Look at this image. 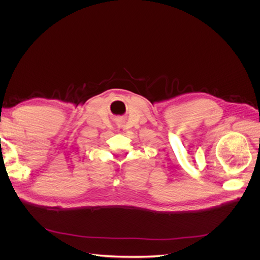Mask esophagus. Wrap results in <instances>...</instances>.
I'll use <instances>...</instances> for the list:
<instances>
[{
  "label": "esophagus",
  "instance_id": "34e87169",
  "mask_svg": "<svg viewBox=\"0 0 260 260\" xmlns=\"http://www.w3.org/2000/svg\"><path fill=\"white\" fill-rule=\"evenodd\" d=\"M118 131H119L120 133H122V132L124 131V128H123V125H120V127H119V129H118Z\"/></svg>",
  "mask_w": 260,
  "mask_h": 260
}]
</instances>
